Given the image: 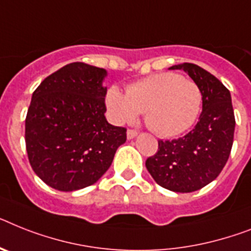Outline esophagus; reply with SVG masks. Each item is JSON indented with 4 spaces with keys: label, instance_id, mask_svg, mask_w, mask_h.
Listing matches in <instances>:
<instances>
[{
    "label": "esophagus",
    "instance_id": "34e87169",
    "mask_svg": "<svg viewBox=\"0 0 251 251\" xmlns=\"http://www.w3.org/2000/svg\"><path fill=\"white\" fill-rule=\"evenodd\" d=\"M137 134H138L137 130H134V129H128V130H127V137H128V140H132V138L136 137Z\"/></svg>",
    "mask_w": 251,
    "mask_h": 251
}]
</instances>
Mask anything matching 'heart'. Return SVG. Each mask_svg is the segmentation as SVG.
I'll return each instance as SVG.
<instances>
[{
    "instance_id": "heart-1",
    "label": "heart",
    "mask_w": 251,
    "mask_h": 251,
    "mask_svg": "<svg viewBox=\"0 0 251 251\" xmlns=\"http://www.w3.org/2000/svg\"><path fill=\"white\" fill-rule=\"evenodd\" d=\"M198 84L176 73H158L134 82L127 93L111 87L106 106L115 123L133 122L144 113L145 123L160 137H176L192 127L201 109Z\"/></svg>"
}]
</instances>
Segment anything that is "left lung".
<instances>
[{
	"label": "left lung",
	"instance_id": "left-lung-1",
	"mask_svg": "<svg viewBox=\"0 0 251 251\" xmlns=\"http://www.w3.org/2000/svg\"><path fill=\"white\" fill-rule=\"evenodd\" d=\"M183 69L202 95V111L195 128L186 136L159 141L154 156L146 160L151 177L175 192L198 191L218 177L228 160L235 133L231 93L219 79L191 63L173 65Z\"/></svg>",
	"mask_w": 251,
	"mask_h": 251
}]
</instances>
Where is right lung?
<instances>
[{
  "label": "right lung",
  "mask_w": 251,
  "mask_h": 251,
  "mask_svg": "<svg viewBox=\"0 0 251 251\" xmlns=\"http://www.w3.org/2000/svg\"><path fill=\"white\" fill-rule=\"evenodd\" d=\"M106 70L72 63L33 92L25 118V146L33 171L50 187L75 191L110 168L127 129L105 118Z\"/></svg>",
  "instance_id": "1"
}]
</instances>
